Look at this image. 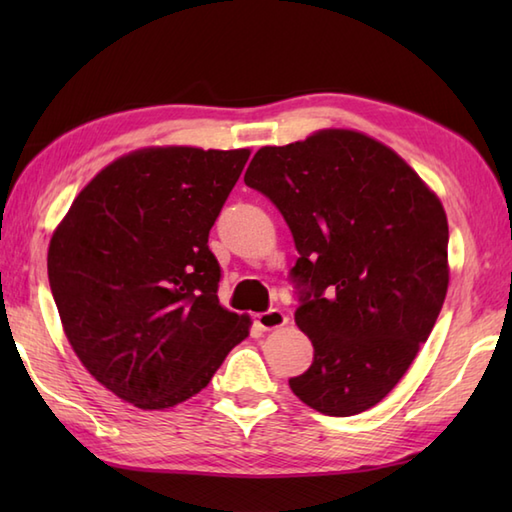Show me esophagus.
<instances>
[{"instance_id":"34e87169","label":"esophagus","mask_w":512,"mask_h":512,"mask_svg":"<svg viewBox=\"0 0 512 512\" xmlns=\"http://www.w3.org/2000/svg\"><path fill=\"white\" fill-rule=\"evenodd\" d=\"M286 323H288V317L281 310H277V308H270L266 312L255 314V325H257L259 330H264V332L281 328V325H286Z\"/></svg>"}]
</instances>
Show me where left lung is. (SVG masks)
<instances>
[{"label":"left lung","instance_id":"8db88e82","mask_svg":"<svg viewBox=\"0 0 512 512\" xmlns=\"http://www.w3.org/2000/svg\"><path fill=\"white\" fill-rule=\"evenodd\" d=\"M290 228L295 321L314 347L290 389L325 416L383 400L429 339L449 288V224L396 151L350 129L262 147L244 173Z\"/></svg>","mask_w":512,"mask_h":512}]
</instances>
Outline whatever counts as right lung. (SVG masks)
Wrapping results in <instances>:
<instances>
[{"label": "right lung", "instance_id": "add662e5", "mask_svg": "<svg viewBox=\"0 0 512 512\" xmlns=\"http://www.w3.org/2000/svg\"><path fill=\"white\" fill-rule=\"evenodd\" d=\"M248 149L149 147L107 165L48 248V279L83 367L140 409L202 391L250 319L220 306L209 231Z\"/></svg>", "mask_w": 512, "mask_h": 512}]
</instances>
